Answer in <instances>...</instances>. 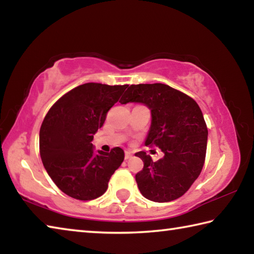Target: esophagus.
Wrapping results in <instances>:
<instances>
[{
	"instance_id": "34e87169",
	"label": "esophagus",
	"mask_w": 254,
	"mask_h": 254,
	"mask_svg": "<svg viewBox=\"0 0 254 254\" xmlns=\"http://www.w3.org/2000/svg\"><path fill=\"white\" fill-rule=\"evenodd\" d=\"M126 160H128V159L130 158H132V152H130V151H126Z\"/></svg>"
}]
</instances>
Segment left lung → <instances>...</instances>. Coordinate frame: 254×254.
Masks as SVG:
<instances>
[{
  "instance_id": "obj_1",
  "label": "left lung",
  "mask_w": 254,
  "mask_h": 254,
  "mask_svg": "<svg viewBox=\"0 0 254 254\" xmlns=\"http://www.w3.org/2000/svg\"><path fill=\"white\" fill-rule=\"evenodd\" d=\"M120 103H141L151 111L144 144L156 145L165 154L153 162L145 152L135 153L143 161L135 175L141 194L156 203L179 198L198 178L205 161L208 131L198 104L160 83L131 85Z\"/></svg>"
}]
</instances>
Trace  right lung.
I'll return each mask as SVG.
<instances>
[{"mask_svg": "<svg viewBox=\"0 0 254 254\" xmlns=\"http://www.w3.org/2000/svg\"><path fill=\"white\" fill-rule=\"evenodd\" d=\"M127 87L100 83L77 86L45 117L39 133L42 163L60 190L72 198L92 200L102 196L124 160L121 148L95 151L92 141Z\"/></svg>", "mask_w": 254, "mask_h": 254, "instance_id": "add662e5", "label": "right lung"}]
</instances>
